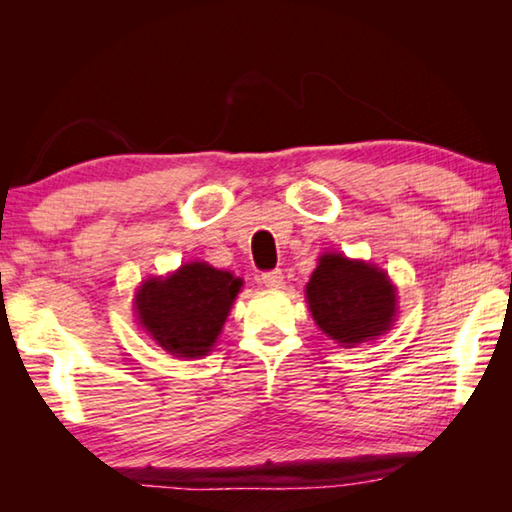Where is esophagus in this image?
Returning <instances> with one entry per match:
<instances>
[{"label": "esophagus", "instance_id": "esophagus-1", "mask_svg": "<svg viewBox=\"0 0 512 512\" xmlns=\"http://www.w3.org/2000/svg\"><path fill=\"white\" fill-rule=\"evenodd\" d=\"M282 280H284V275H282V271H277V268L275 271H266L259 275V284H264L266 289H280Z\"/></svg>", "mask_w": 512, "mask_h": 512}]
</instances>
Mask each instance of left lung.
<instances>
[{
	"label": "left lung",
	"mask_w": 512,
	"mask_h": 512,
	"mask_svg": "<svg viewBox=\"0 0 512 512\" xmlns=\"http://www.w3.org/2000/svg\"><path fill=\"white\" fill-rule=\"evenodd\" d=\"M316 325L343 348L377 339L395 323V287L381 268L341 253L320 255L307 282Z\"/></svg>",
	"instance_id": "left-lung-1"
}]
</instances>
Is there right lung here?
Segmentation results:
<instances>
[{
    "mask_svg": "<svg viewBox=\"0 0 512 512\" xmlns=\"http://www.w3.org/2000/svg\"><path fill=\"white\" fill-rule=\"evenodd\" d=\"M241 284V277L205 262L183 264L176 273L151 277L137 289V323L173 357H205L219 339Z\"/></svg>",
    "mask_w": 512,
    "mask_h": 512,
    "instance_id": "obj_1",
    "label": "right lung"
}]
</instances>
